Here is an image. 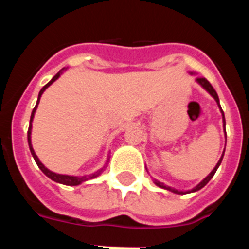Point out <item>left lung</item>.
I'll return each instance as SVG.
<instances>
[{
	"mask_svg": "<svg viewBox=\"0 0 249 249\" xmlns=\"http://www.w3.org/2000/svg\"><path fill=\"white\" fill-rule=\"evenodd\" d=\"M197 82H198L199 85H201L204 89H207V91H208V92H210L211 94H212L213 98H214V100L217 101V103H218V106H219V98H218V94H217V92L214 91V89H213V87H212V85H211V83L208 82V81H207L206 78H204V77H198V78H197ZM219 108H221V106H219ZM221 111H222V108H221ZM222 116H223V123H224V126H226V121H224V114H223V111H222ZM224 131H226V129H224ZM222 158H223V155H222L221 160H218V163H217V166H215L214 168H213L212 172H211L210 175L207 176V177L204 178L203 181H202L201 183L198 184V186L195 187V188H193V190H192V192H196V191H198V190H201V188H203V187L206 186V184L211 181V178H212L213 176H214L215 171H217V168H218L219 164H221ZM156 184H157V186H160V187H162V188H166V190H169V191H172V192H175V193H178V195H183V192H179V191L172 190V188H169V187H166V186H164L163 183H160V182H158V181H156Z\"/></svg>",
	"mask_w": 249,
	"mask_h": 249,
	"instance_id": "8db88e82",
	"label": "left lung"
}]
</instances>
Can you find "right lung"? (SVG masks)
<instances>
[{
  "mask_svg": "<svg viewBox=\"0 0 249 249\" xmlns=\"http://www.w3.org/2000/svg\"><path fill=\"white\" fill-rule=\"evenodd\" d=\"M58 77H59V73H57L56 76H54L53 78H52V80H51L50 82L47 83V85H46V86H43V87H42V89H41V91H39V94H38V100H37V103H36V106H35L34 111H32V113H31L30 127H28V131H27V140H28V146H30V151H31V153H32V156H34L35 160H36L37 166L39 167V169H41V171H42V172L45 173V175L47 176L48 178H51V179H52V181H54V182H58V183L66 184V186H77V184L82 183V182L87 181V179H91V178H94V177H96V176H98V175H100V172H101V171H100V172H96V173H93V175L89 176V177H73V176L57 175V173H54V172H51L50 169H47V168H46V167L43 166V164L41 163V162H39L38 157H37V156H36V153H35L34 148H32V144H31V128H32V124H31V122H32V120H34L35 112H36L37 105H38V102H39V98H41V96H42V93H43V92H45V89H47L48 86H50V85H52V83H53L54 81H56L57 78H58Z\"/></svg>",
  "mask_w": 249,
  "mask_h": 249,
  "instance_id": "add662e5",
  "label": "right lung"
}]
</instances>
